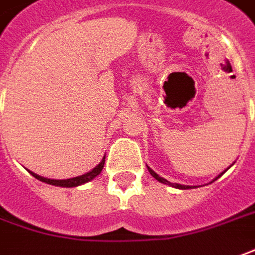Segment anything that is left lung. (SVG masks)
I'll return each mask as SVG.
<instances>
[{
  "label": "left lung",
  "mask_w": 255,
  "mask_h": 255,
  "mask_svg": "<svg viewBox=\"0 0 255 255\" xmlns=\"http://www.w3.org/2000/svg\"><path fill=\"white\" fill-rule=\"evenodd\" d=\"M228 169H229V167H228ZM228 169H226V170H228ZM148 170H149V173H150V174H152V176H153V177L156 178L157 181H160V183H163V184H167V186L174 187V188H180V190H188V188H193V187H191V186H183V184H177V183H170V181H167L166 178L160 177V176H159L157 173H155V171L152 170L150 167H148ZM226 170H225V171H226ZM225 171H223V173H225ZM223 173H221V174H219L218 177H221ZM218 177H216V178H218ZM216 178H215V180H216ZM215 180H212V181H215Z\"/></svg>",
  "instance_id": "1"
}]
</instances>
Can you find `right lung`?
<instances>
[{"label":"right lung","instance_id":"obj_1","mask_svg":"<svg viewBox=\"0 0 255 255\" xmlns=\"http://www.w3.org/2000/svg\"><path fill=\"white\" fill-rule=\"evenodd\" d=\"M103 166H105V157L102 159V162L96 166V167H93L91 171H88V173H85L82 176H78V177H72V178H65V180H54V178H46V177H41L39 174H36V173H33V171L29 170V173L32 174L33 177H36L37 180H40L43 183H47V184H51V186H57V187H78V186H82L85 183H88V181H91L93 178L96 177L100 174V171L103 170Z\"/></svg>","mask_w":255,"mask_h":255}]
</instances>
